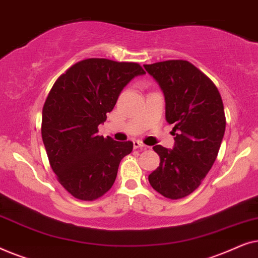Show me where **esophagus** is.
Here are the masks:
<instances>
[{
    "label": "esophagus",
    "instance_id": "obj_1",
    "mask_svg": "<svg viewBox=\"0 0 258 258\" xmlns=\"http://www.w3.org/2000/svg\"><path fill=\"white\" fill-rule=\"evenodd\" d=\"M134 148H135V149H142V150L148 149V147L146 146V144L140 142V141H134Z\"/></svg>",
    "mask_w": 258,
    "mask_h": 258
}]
</instances>
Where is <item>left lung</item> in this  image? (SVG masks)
<instances>
[{"instance_id":"obj_1","label":"left lung","mask_w":258,"mask_h":258,"mask_svg":"<svg viewBox=\"0 0 258 258\" xmlns=\"http://www.w3.org/2000/svg\"><path fill=\"white\" fill-rule=\"evenodd\" d=\"M144 68L163 90L165 119L175 125L174 149L153 148L160 165L148 178L162 196L183 199L199 188L216 160L225 132L223 102L213 81L184 59Z\"/></svg>"}]
</instances>
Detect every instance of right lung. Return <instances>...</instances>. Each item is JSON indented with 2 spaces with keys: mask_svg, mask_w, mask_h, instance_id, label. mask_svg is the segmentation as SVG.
Returning a JSON list of instances; mask_svg holds the SVG:
<instances>
[{
  "mask_svg": "<svg viewBox=\"0 0 258 258\" xmlns=\"http://www.w3.org/2000/svg\"><path fill=\"white\" fill-rule=\"evenodd\" d=\"M146 74L135 62L87 58L56 80L42 110V140L49 164L67 191L95 201L114 184L119 162L133 151L130 141L97 135L123 88Z\"/></svg>",
  "mask_w": 258,
  "mask_h": 258,
  "instance_id": "1",
  "label": "right lung"
}]
</instances>
